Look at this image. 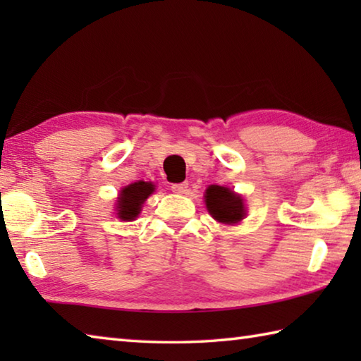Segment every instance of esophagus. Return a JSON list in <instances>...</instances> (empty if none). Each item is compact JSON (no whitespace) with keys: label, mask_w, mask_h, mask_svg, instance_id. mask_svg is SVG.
I'll return each instance as SVG.
<instances>
[{"label":"esophagus","mask_w":361,"mask_h":361,"mask_svg":"<svg viewBox=\"0 0 361 361\" xmlns=\"http://www.w3.org/2000/svg\"><path fill=\"white\" fill-rule=\"evenodd\" d=\"M172 191L173 192H176V194H185L186 191H188V183L186 181H183V183H173L172 186Z\"/></svg>","instance_id":"esophagus-1"}]
</instances>
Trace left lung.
Listing matches in <instances>:
<instances>
[{"instance_id": "left-lung-1", "label": "left lung", "mask_w": 361, "mask_h": 361, "mask_svg": "<svg viewBox=\"0 0 361 361\" xmlns=\"http://www.w3.org/2000/svg\"><path fill=\"white\" fill-rule=\"evenodd\" d=\"M205 204L210 215L219 223L234 224L245 216L243 199L224 186H209L205 192Z\"/></svg>"}]
</instances>
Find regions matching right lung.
Wrapping results in <instances>:
<instances>
[{
    "label": "right lung",
    "instance_id": "add662e5",
    "mask_svg": "<svg viewBox=\"0 0 361 361\" xmlns=\"http://www.w3.org/2000/svg\"><path fill=\"white\" fill-rule=\"evenodd\" d=\"M152 191H154V186L146 181L132 183V185L122 189L118 200V216L124 221L126 219L127 221L135 219L142 210L143 202Z\"/></svg>",
    "mask_w": 361,
    "mask_h": 361
}]
</instances>
